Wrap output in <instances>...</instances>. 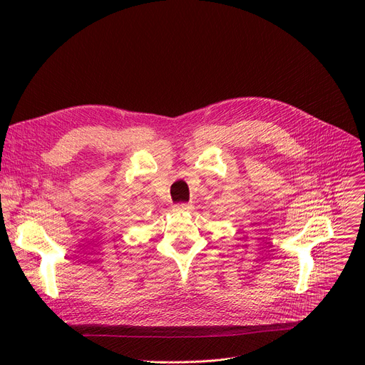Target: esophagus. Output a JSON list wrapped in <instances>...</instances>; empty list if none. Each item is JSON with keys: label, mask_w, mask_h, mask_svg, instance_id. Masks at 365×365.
Instances as JSON below:
<instances>
[{"label": "esophagus", "mask_w": 365, "mask_h": 365, "mask_svg": "<svg viewBox=\"0 0 365 365\" xmlns=\"http://www.w3.org/2000/svg\"><path fill=\"white\" fill-rule=\"evenodd\" d=\"M175 210L176 213H186V212H190V210H192V205L190 204H178V205H175Z\"/></svg>", "instance_id": "34e87169"}]
</instances>
